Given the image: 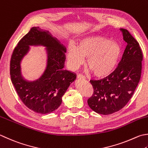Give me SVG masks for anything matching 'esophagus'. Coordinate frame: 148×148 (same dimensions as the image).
Here are the masks:
<instances>
[{
	"instance_id": "obj_1",
	"label": "esophagus",
	"mask_w": 148,
	"mask_h": 148,
	"mask_svg": "<svg viewBox=\"0 0 148 148\" xmlns=\"http://www.w3.org/2000/svg\"><path fill=\"white\" fill-rule=\"evenodd\" d=\"M77 77L79 78V79H85V77L83 76L82 74H77Z\"/></svg>"
}]
</instances>
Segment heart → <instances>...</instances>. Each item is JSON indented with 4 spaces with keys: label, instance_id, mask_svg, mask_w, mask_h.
Masks as SVG:
<instances>
[{
    "label": "heart",
    "instance_id": "obj_1",
    "mask_svg": "<svg viewBox=\"0 0 148 148\" xmlns=\"http://www.w3.org/2000/svg\"><path fill=\"white\" fill-rule=\"evenodd\" d=\"M119 45L102 36L86 37L79 42V47L69 43L66 56L70 67L75 70L83 65L88 58L87 65L95 76H109L116 68L121 56Z\"/></svg>",
    "mask_w": 148,
    "mask_h": 148
}]
</instances>
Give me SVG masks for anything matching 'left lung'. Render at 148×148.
<instances>
[{
    "mask_svg": "<svg viewBox=\"0 0 148 148\" xmlns=\"http://www.w3.org/2000/svg\"><path fill=\"white\" fill-rule=\"evenodd\" d=\"M121 30L127 46L118 66L108 77L90 80L94 93L88 105L99 114H112L122 109L133 96L140 79L143 54L139 43L128 31Z\"/></svg>",
    "mask_w": 148,
    "mask_h": 148,
    "instance_id": "8db88e82",
    "label": "left lung"
}]
</instances>
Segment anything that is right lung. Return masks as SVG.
I'll return each mask as SVG.
<instances>
[{
    "instance_id": "obj_1",
    "label": "right lung",
    "mask_w": 148,
    "mask_h": 148,
    "mask_svg": "<svg viewBox=\"0 0 148 148\" xmlns=\"http://www.w3.org/2000/svg\"><path fill=\"white\" fill-rule=\"evenodd\" d=\"M30 45L46 47V62L36 78L23 74L20 62ZM66 49L48 31L32 27L14 48L10 61V76L20 99L34 112L46 114L54 112L62 104V96L76 75L63 69Z\"/></svg>"
}]
</instances>
